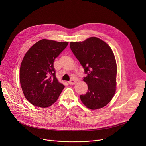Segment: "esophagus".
<instances>
[{"label":"esophagus","mask_w":146,"mask_h":146,"mask_svg":"<svg viewBox=\"0 0 146 146\" xmlns=\"http://www.w3.org/2000/svg\"><path fill=\"white\" fill-rule=\"evenodd\" d=\"M68 83L70 85H73L76 83V80H71L68 82Z\"/></svg>","instance_id":"obj_1"}]
</instances>
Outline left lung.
Segmentation results:
<instances>
[{
  "label": "left lung",
  "instance_id": "1",
  "mask_svg": "<svg viewBox=\"0 0 146 146\" xmlns=\"http://www.w3.org/2000/svg\"><path fill=\"white\" fill-rule=\"evenodd\" d=\"M70 47L87 74L83 80L87 84L88 91L80 95L81 102L91 110L106 106L116 91L117 69L111 48L95 37L81 42H70Z\"/></svg>",
  "mask_w": 146,
  "mask_h": 146
}]
</instances>
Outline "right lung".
Returning a JSON list of instances; mask_svg holds the SVG:
<instances>
[{
  "instance_id": "obj_1",
  "label": "right lung",
  "mask_w": 146,
  "mask_h": 146,
  "mask_svg": "<svg viewBox=\"0 0 146 146\" xmlns=\"http://www.w3.org/2000/svg\"><path fill=\"white\" fill-rule=\"evenodd\" d=\"M68 42L42 39L25 54L21 64L19 80L26 99L40 108L51 106L65 86L56 77L54 62Z\"/></svg>"
}]
</instances>
